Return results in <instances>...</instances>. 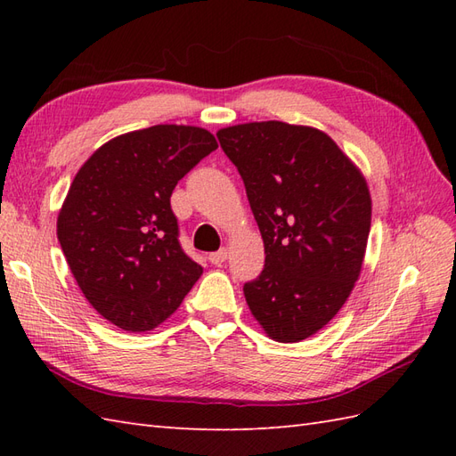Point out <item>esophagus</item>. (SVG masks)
<instances>
[{
	"label": "esophagus",
	"instance_id": "1",
	"mask_svg": "<svg viewBox=\"0 0 456 456\" xmlns=\"http://www.w3.org/2000/svg\"><path fill=\"white\" fill-rule=\"evenodd\" d=\"M208 258H209V263H211V265L221 266V265L225 263V260H227V248H219L217 253H211Z\"/></svg>",
	"mask_w": 456,
	"mask_h": 456
}]
</instances>
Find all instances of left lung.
<instances>
[{
  "mask_svg": "<svg viewBox=\"0 0 456 456\" xmlns=\"http://www.w3.org/2000/svg\"><path fill=\"white\" fill-rule=\"evenodd\" d=\"M265 240L243 286L268 337L297 343L325 327L361 274L372 203L366 180L325 133L282 121L221 129Z\"/></svg>",
  "mask_w": 456,
  "mask_h": 456,
  "instance_id": "8db88e82",
  "label": "left lung"
}]
</instances>
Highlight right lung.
<instances>
[{"label":"right lung","instance_id":"add662e5","mask_svg":"<svg viewBox=\"0 0 456 456\" xmlns=\"http://www.w3.org/2000/svg\"><path fill=\"white\" fill-rule=\"evenodd\" d=\"M216 149L206 129L154 125L105 142L76 174L56 235L86 299L119 329L160 325L201 276L180 245L170 196Z\"/></svg>","mask_w":456,"mask_h":456}]
</instances>
